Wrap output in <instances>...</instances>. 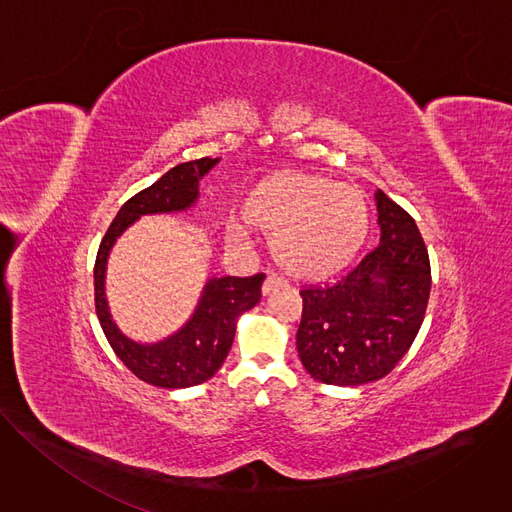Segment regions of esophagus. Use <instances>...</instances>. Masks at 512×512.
<instances>
[{"label":"esophagus","mask_w":512,"mask_h":512,"mask_svg":"<svg viewBox=\"0 0 512 512\" xmlns=\"http://www.w3.org/2000/svg\"><path fill=\"white\" fill-rule=\"evenodd\" d=\"M283 285H285V279H283V277H279V275H267V279L263 281V287H261L263 296H269L273 289L283 287Z\"/></svg>","instance_id":"esophagus-1"}]
</instances>
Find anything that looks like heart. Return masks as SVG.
<instances>
[{
	"label": "heart",
	"instance_id": "1",
	"mask_svg": "<svg viewBox=\"0 0 512 512\" xmlns=\"http://www.w3.org/2000/svg\"><path fill=\"white\" fill-rule=\"evenodd\" d=\"M251 223L271 231L277 263L300 277L340 269L362 247L371 227V208L362 190L330 178L283 172L255 186L243 214L227 221V235L245 243Z\"/></svg>",
	"mask_w": 512,
	"mask_h": 512
}]
</instances>
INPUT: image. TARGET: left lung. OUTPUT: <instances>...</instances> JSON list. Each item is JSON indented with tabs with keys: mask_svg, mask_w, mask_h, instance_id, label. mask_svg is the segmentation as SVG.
Wrapping results in <instances>:
<instances>
[{
	"mask_svg": "<svg viewBox=\"0 0 512 512\" xmlns=\"http://www.w3.org/2000/svg\"><path fill=\"white\" fill-rule=\"evenodd\" d=\"M375 202L379 245L338 281L300 291L298 354L326 385L356 387L389 375L425 316L431 271L419 229L383 190Z\"/></svg>",
	"mask_w": 512,
	"mask_h": 512,
	"instance_id": "left-lung-1",
	"label": "left lung"
}]
</instances>
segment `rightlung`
Here are the masks:
<instances>
[{
    "instance_id": "add662e5",
    "label": "right lung",
    "mask_w": 512,
    "mask_h": 512,
    "mask_svg": "<svg viewBox=\"0 0 512 512\" xmlns=\"http://www.w3.org/2000/svg\"><path fill=\"white\" fill-rule=\"evenodd\" d=\"M221 158L184 162L168 170L150 188L137 192L117 212L107 229L95 263V308L101 328L123 360L141 381L162 389H188L216 375L233 346L239 318L261 300L263 273L253 277H208L190 318L172 334L156 342H139L127 336L113 320L105 279L109 255L117 239L141 216L186 212L196 206L198 182Z\"/></svg>"
}]
</instances>
